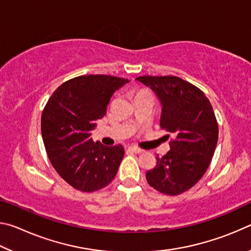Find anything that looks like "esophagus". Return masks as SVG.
<instances>
[{"instance_id": "obj_1", "label": "esophagus", "mask_w": 251, "mask_h": 251, "mask_svg": "<svg viewBox=\"0 0 251 251\" xmlns=\"http://www.w3.org/2000/svg\"><path fill=\"white\" fill-rule=\"evenodd\" d=\"M128 151L135 152V154H141V152H143V150H141V148L137 146H129Z\"/></svg>"}]
</instances>
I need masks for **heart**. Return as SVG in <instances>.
Masks as SVG:
<instances>
[{
  "mask_svg": "<svg viewBox=\"0 0 251 251\" xmlns=\"http://www.w3.org/2000/svg\"><path fill=\"white\" fill-rule=\"evenodd\" d=\"M144 93H148V92L144 91V90H141V91H138V92H137V94H136V95H138V94H144Z\"/></svg>",
  "mask_w": 251,
  "mask_h": 251,
  "instance_id": "obj_1",
  "label": "heart"
}]
</instances>
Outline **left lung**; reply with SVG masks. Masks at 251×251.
Masks as SVG:
<instances>
[{
  "label": "left lung",
  "mask_w": 251,
  "mask_h": 251,
  "mask_svg": "<svg viewBox=\"0 0 251 251\" xmlns=\"http://www.w3.org/2000/svg\"><path fill=\"white\" fill-rule=\"evenodd\" d=\"M136 79L158 96L163 105L160 128L175 135L169 151L157 156L156 166L146 173L147 182L161 194L176 196L196 185L209 167L218 141L214 109L202 91L177 76Z\"/></svg>",
  "instance_id": "8db88e82"
}]
</instances>
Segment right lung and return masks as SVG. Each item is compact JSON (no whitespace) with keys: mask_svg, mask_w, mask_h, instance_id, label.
<instances>
[{"mask_svg":"<svg viewBox=\"0 0 251 251\" xmlns=\"http://www.w3.org/2000/svg\"><path fill=\"white\" fill-rule=\"evenodd\" d=\"M128 79L82 75L56 88L42 113L44 146L55 171L73 188L92 193L110 184L124 157V147L94 143L91 131L104 117L117 88Z\"/></svg>","mask_w":251,"mask_h":251,"instance_id":"add662e5","label":"right lung"}]
</instances>
